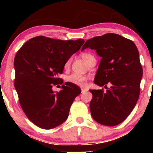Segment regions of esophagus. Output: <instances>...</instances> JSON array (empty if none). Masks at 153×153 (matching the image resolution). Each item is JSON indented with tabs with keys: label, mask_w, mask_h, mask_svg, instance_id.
<instances>
[{
	"label": "esophagus",
	"mask_w": 153,
	"mask_h": 153,
	"mask_svg": "<svg viewBox=\"0 0 153 153\" xmlns=\"http://www.w3.org/2000/svg\"><path fill=\"white\" fill-rule=\"evenodd\" d=\"M87 91H88V89L82 88V89H81V92H82V94H83V93H85V92H86Z\"/></svg>",
	"instance_id": "esophagus-1"
}]
</instances>
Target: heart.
I'll use <instances>...</instances> for the list:
<instances>
[{
  "mask_svg": "<svg viewBox=\"0 0 153 153\" xmlns=\"http://www.w3.org/2000/svg\"><path fill=\"white\" fill-rule=\"evenodd\" d=\"M80 57L85 61V62L87 65H88L92 60H95L96 59L94 56L92 54L89 53V52H82V53L80 54ZM70 65H71V60L68 59V61H66V62L64 65L65 70L69 69ZM88 80V76L79 75L77 74V73H73V74L68 75L66 78L67 82L79 87L86 86Z\"/></svg>",
  "mask_w": 153,
  "mask_h": 153,
  "instance_id": "b5f03b06",
  "label": "heart"
}]
</instances>
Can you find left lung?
Segmentation results:
<instances>
[{"mask_svg":"<svg viewBox=\"0 0 153 153\" xmlns=\"http://www.w3.org/2000/svg\"><path fill=\"white\" fill-rule=\"evenodd\" d=\"M95 50L101 57L94 82L110 87L106 91L89 90L91 116L96 122L113 127L122 123L134 108L140 94L143 68L134 43L120 35L108 33L88 39L82 47Z\"/></svg>","mask_w":153,"mask_h":153,"instance_id":"8db88e82","label":"left lung"}]
</instances>
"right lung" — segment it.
Masks as SVG:
<instances>
[{
    "label": "right lung",
    "instance_id": "1",
    "mask_svg": "<svg viewBox=\"0 0 153 153\" xmlns=\"http://www.w3.org/2000/svg\"><path fill=\"white\" fill-rule=\"evenodd\" d=\"M84 42L82 39L74 41L37 36L28 40L16 54L14 86L19 103L37 127L52 129L68 117L72 103L81 90L68 82L59 92H53L52 86L62 85L58 75Z\"/></svg>",
    "mask_w": 153,
    "mask_h": 153
}]
</instances>
